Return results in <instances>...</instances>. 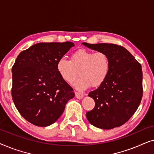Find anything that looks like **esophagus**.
<instances>
[{
    "label": "esophagus",
    "instance_id": "34e87169",
    "mask_svg": "<svg viewBox=\"0 0 154 154\" xmlns=\"http://www.w3.org/2000/svg\"><path fill=\"white\" fill-rule=\"evenodd\" d=\"M75 97H76L77 99H79V100H81V99H82L84 97L83 94L80 93V92H75Z\"/></svg>",
    "mask_w": 154,
    "mask_h": 154
}]
</instances>
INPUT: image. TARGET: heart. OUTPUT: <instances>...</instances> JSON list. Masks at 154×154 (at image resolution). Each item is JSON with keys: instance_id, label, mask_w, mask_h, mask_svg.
I'll return each mask as SVG.
<instances>
[{"instance_id": "b5f03b06", "label": "heart", "mask_w": 154, "mask_h": 154, "mask_svg": "<svg viewBox=\"0 0 154 154\" xmlns=\"http://www.w3.org/2000/svg\"><path fill=\"white\" fill-rule=\"evenodd\" d=\"M56 68L61 79L69 84L72 83L79 71L80 78L73 86L77 90L83 91L91 86L98 88L104 83L110 71L111 62L104 52L79 49L71 54L70 61L60 58Z\"/></svg>"}]
</instances>
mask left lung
<instances>
[{
	"label": "left lung",
	"mask_w": 154,
	"mask_h": 154,
	"mask_svg": "<svg viewBox=\"0 0 154 154\" xmlns=\"http://www.w3.org/2000/svg\"><path fill=\"white\" fill-rule=\"evenodd\" d=\"M104 52L109 56L111 68L106 81L88 96L95 102L86 113L90 124L110 130L125 123L137 111L142 97V66L129 51L116 44L82 43Z\"/></svg>",
	"instance_id": "1"
}]
</instances>
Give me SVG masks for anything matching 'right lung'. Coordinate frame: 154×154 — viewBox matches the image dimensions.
<instances>
[{"instance_id": "obj_1", "label": "right lung", "mask_w": 154, "mask_h": 154, "mask_svg": "<svg viewBox=\"0 0 154 154\" xmlns=\"http://www.w3.org/2000/svg\"><path fill=\"white\" fill-rule=\"evenodd\" d=\"M71 42L39 43L21 52L12 68V97L22 117L33 125L46 127L57 121L73 88L61 79L56 64Z\"/></svg>"}]
</instances>
